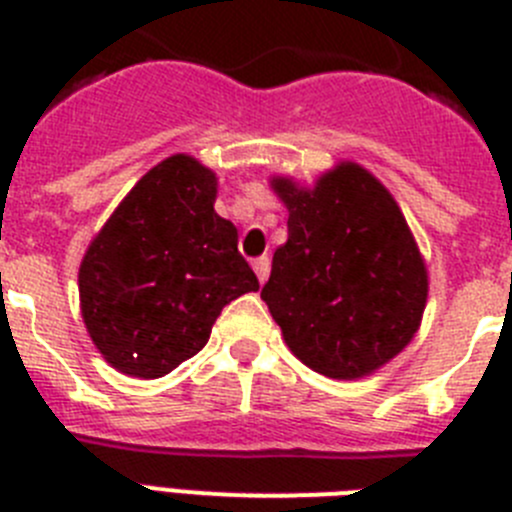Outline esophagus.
Returning <instances> with one entry per match:
<instances>
[{"label":"esophagus","instance_id":"1","mask_svg":"<svg viewBox=\"0 0 512 512\" xmlns=\"http://www.w3.org/2000/svg\"><path fill=\"white\" fill-rule=\"evenodd\" d=\"M253 271H256V277H259V282L264 284L266 279H269V271H271V259H269V256H261V259L253 261Z\"/></svg>","mask_w":512,"mask_h":512}]
</instances>
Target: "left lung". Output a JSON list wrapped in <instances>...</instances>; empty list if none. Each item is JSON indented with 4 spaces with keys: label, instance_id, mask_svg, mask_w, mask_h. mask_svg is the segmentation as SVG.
<instances>
[{
    "label": "left lung",
    "instance_id": "8db88e82",
    "mask_svg": "<svg viewBox=\"0 0 512 512\" xmlns=\"http://www.w3.org/2000/svg\"><path fill=\"white\" fill-rule=\"evenodd\" d=\"M287 207V243L261 289L284 343L312 372L369 377L413 341L428 269L390 189L341 161L302 187L271 176Z\"/></svg>",
    "mask_w": 512,
    "mask_h": 512
}]
</instances>
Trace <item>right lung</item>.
Instances as JSON below:
<instances>
[{
  "label": "right lung",
  "instance_id": "add662e5",
  "mask_svg": "<svg viewBox=\"0 0 512 512\" xmlns=\"http://www.w3.org/2000/svg\"><path fill=\"white\" fill-rule=\"evenodd\" d=\"M215 197V171L174 153L140 176L89 243L79 266L81 318L117 372H174L205 346L228 302L259 289Z\"/></svg>",
  "mask_w": 512,
  "mask_h": 512
}]
</instances>
